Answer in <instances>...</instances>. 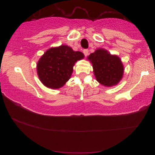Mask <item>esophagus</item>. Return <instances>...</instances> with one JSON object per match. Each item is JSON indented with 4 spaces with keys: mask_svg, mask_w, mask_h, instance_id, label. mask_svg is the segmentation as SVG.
<instances>
[{
    "mask_svg": "<svg viewBox=\"0 0 155 155\" xmlns=\"http://www.w3.org/2000/svg\"><path fill=\"white\" fill-rule=\"evenodd\" d=\"M83 54H84V55L85 56H87V55H88V54H89V51L87 50V49H84V51H83Z\"/></svg>",
    "mask_w": 155,
    "mask_h": 155,
    "instance_id": "34e87169",
    "label": "esophagus"
}]
</instances>
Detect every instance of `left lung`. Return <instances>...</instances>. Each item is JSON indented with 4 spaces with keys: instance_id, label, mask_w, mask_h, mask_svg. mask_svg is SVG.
<instances>
[{
    "instance_id": "1",
    "label": "left lung",
    "mask_w": 155,
    "mask_h": 155,
    "mask_svg": "<svg viewBox=\"0 0 155 155\" xmlns=\"http://www.w3.org/2000/svg\"><path fill=\"white\" fill-rule=\"evenodd\" d=\"M87 60L92 63L97 82L103 86H115L123 78L124 67L120 58L104 48H97L87 56Z\"/></svg>"
}]
</instances>
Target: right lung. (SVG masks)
Here are the masks:
<instances>
[{"instance_id":"obj_1","label":"right lung","mask_w":155,"mask_h":155,"mask_svg":"<svg viewBox=\"0 0 155 155\" xmlns=\"http://www.w3.org/2000/svg\"><path fill=\"white\" fill-rule=\"evenodd\" d=\"M84 58L82 52L74 51L67 45L48 48L37 62L39 79L48 88L62 87L71 78L75 63Z\"/></svg>"}]
</instances>
